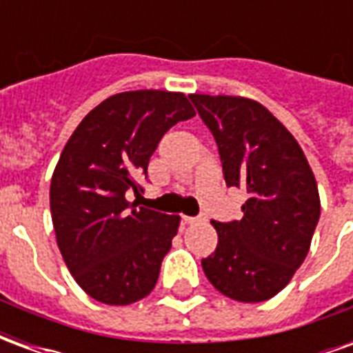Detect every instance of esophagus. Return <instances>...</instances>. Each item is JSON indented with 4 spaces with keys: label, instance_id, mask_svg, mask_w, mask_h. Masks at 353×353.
Returning <instances> with one entry per match:
<instances>
[{
    "label": "esophagus",
    "instance_id": "34e87169",
    "mask_svg": "<svg viewBox=\"0 0 353 353\" xmlns=\"http://www.w3.org/2000/svg\"><path fill=\"white\" fill-rule=\"evenodd\" d=\"M202 221V217H189V215H185L183 217V223H187V225H196V223Z\"/></svg>",
    "mask_w": 353,
    "mask_h": 353
}]
</instances>
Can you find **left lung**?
<instances>
[{"mask_svg":"<svg viewBox=\"0 0 353 353\" xmlns=\"http://www.w3.org/2000/svg\"><path fill=\"white\" fill-rule=\"evenodd\" d=\"M219 147L225 183L248 192L240 221H212L215 252L202 259L219 293L263 303L288 285L310 250L319 219L316 177L293 134L242 96H189Z\"/></svg>","mask_w":353,"mask_h":353,"instance_id":"8db88e82","label":"left lung"}]
</instances>
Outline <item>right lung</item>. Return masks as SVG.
<instances>
[{
	"label": "right lung",
	"mask_w": 353,
	"mask_h": 353,
	"mask_svg": "<svg viewBox=\"0 0 353 353\" xmlns=\"http://www.w3.org/2000/svg\"><path fill=\"white\" fill-rule=\"evenodd\" d=\"M194 117L183 92L109 96L68 139L50 179V215L65 266L81 289L111 306L141 301L159 280L179 215L138 208L149 159L166 132Z\"/></svg>",
	"instance_id": "1"
}]
</instances>
